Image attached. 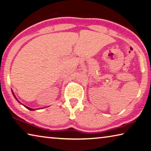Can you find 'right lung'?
I'll return each mask as SVG.
<instances>
[{
	"instance_id": "add662e5",
	"label": "right lung",
	"mask_w": 151,
	"mask_h": 151,
	"mask_svg": "<svg viewBox=\"0 0 151 151\" xmlns=\"http://www.w3.org/2000/svg\"><path fill=\"white\" fill-rule=\"evenodd\" d=\"M12 94H13V96H14V98H16V100H17V101H18V102H19V101H18V100H17V98H16V97L15 96V95H14V92H13V91H12ZM19 103H20V102H19ZM20 104H21V103H20ZM23 106H25V107H26V108L27 109H29V110H32H32H34V109H32V108H29V107H28V106H24V104H23Z\"/></svg>"
}]
</instances>
